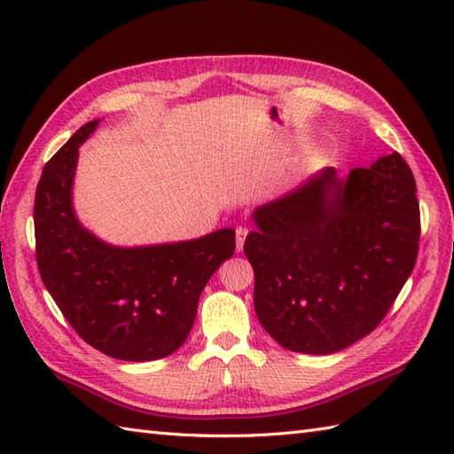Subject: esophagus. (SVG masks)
Listing matches in <instances>:
<instances>
[{"label":"esophagus","mask_w":454,"mask_h":454,"mask_svg":"<svg viewBox=\"0 0 454 454\" xmlns=\"http://www.w3.org/2000/svg\"><path fill=\"white\" fill-rule=\"evenodd\" d=\"M246 238H247V228L246 226H238L236 228V252H242Z\"/></svg>","instance_id":"34e87169"}]
</instances>
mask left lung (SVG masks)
<instances>
[{
  "label": "left lung",
  "mask_w": 454,
  "mask_h": 454,
  "mask_svg": "<svg viewBox=\"0 0 454 454\" xmlns=\"http://www.w3.org/2000/svg\"><path fill=\"white\" fill-rule=\"evenodd\" d=\"M252 218L255 314L288 351L330 355L363 340L416 265V179L398 152L345 177L322 168Z\"/></svg>",
  "instance_id": "8db88e82"
}]
</instances>
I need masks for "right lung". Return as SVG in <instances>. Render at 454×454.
<instances>
[{
	"mask_svg": "<svg viewBox=\"0 0 454 454\" xmlns=\"http://www.w3.org/2000/svg\"><path fill=\"white\" fill-rule=\"evenodd\" d=\"M101 119L74 134L43 169L35 197L36 262L46 291L85 343L113 359H163L185 343L202 288L232 257L236 232L185 242L113 246L74 208L80 146Z\"/></svg>",
	"mask_w": 454,
	"mask_h": 454,
	"instance_id": "obj_1",
	"label": "right lung"
}]
</instances>
